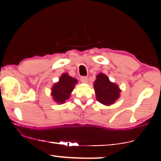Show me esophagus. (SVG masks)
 Wrapping results in <instances>:
<instances>
[{
    "label": "esophagus",
    "instance_id": "34e87169",
    "mask_svg": "<svg viewBox=\"0 0 161 161\" xmlns=\"http://www.w3.org/2000/svg\"><path fill=\"white\" fill-rule=\"evenodd\" d=\"M80 80H81V82H83V83H86L87 82H88V77L82 76L80 78Z\"/></svg>",
    "mask_w": 161,
    "mask_h": 161
}]
</instances>
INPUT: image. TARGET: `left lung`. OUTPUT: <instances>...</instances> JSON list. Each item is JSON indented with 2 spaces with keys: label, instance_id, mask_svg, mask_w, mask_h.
<instances>
[{
  "label": "left lung",
  "instance_id": "8db88e82",
  "mask_svg": "<svg viewBox=\"0 0 161 161\" xmlns=\"http://www.w3.org/2000/svg\"><path fill=\"white\" fill-rule=\"evenodd\" d=\"M96 98L101 104L110 106L120 96L121 90L116 83L111 82L104 73H100L96 76L94 82Z\"/></svg>",
  "mask_w": 161,
  "mask_h": 161
}]
</instances>
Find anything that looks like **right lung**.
Instances as JSON below:
<instances>
[{
	"label": "right lung",
	"mask_w": 161,
	"mask_h": 161,
	"mask_svg": "<svg viewBox=\"0 0 161 161\" xmlns=\"http://www.w3.org/2000/svg\"><path fill=\"white\" fill-rule=\"evenodd\" d=\"M77 82V79L73 78L67 73L62 74L58 82L55 83L51 88V96L53 101L58 104H64L66 100L69 99Z\"/></svg>",
	"instance_id": "obj_1"
}]
</instances>
